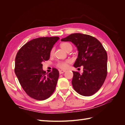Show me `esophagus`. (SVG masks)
Segmentation results:
<instances>
[{
  "label": "esophagus",
  "mask_w": 125,
  "mask_h": 125,
  "mask_svg": "<svg viewBox=\"0 0 125 125\" xmlns=\"http://www.w3.org/2000/svg\"><path fill=\"white\" fill-rule=\"evenodd\" d=\"M65 71H64V70H60L59 71V74H62L63 73H65Z\"/></svg>",
  "instance_id": "obj_1"
}]
</instances>
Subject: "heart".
Returning <instances> with one entry per match:
<instances>
[{
    "instance_id": "1",
    "label": "heart",
    "mask_w": 125,
    "mask_h": 125,
    "mask_svg": "<svg viewBox=\"0 0 125 125\" xmlns=\"http://www.w3.org/2000/svg\"><path fill=\"white\" fill-rule=\"evenodd\" d=\"M60 47L63 50L67 51L70 48L72 49L71 44L68 43H62L60 44ZM54 52V49H52L50 52V54L52 55ZM71 62L70 60H66L65 61H60L57 64V66L61 69H66L68 67V64Z\"/></svg>"
}]
</instances>
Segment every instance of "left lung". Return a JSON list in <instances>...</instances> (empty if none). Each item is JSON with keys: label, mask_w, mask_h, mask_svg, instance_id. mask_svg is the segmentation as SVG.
Returning a JSON list of instances; mask_svg holds the SVG:
<instances>
[{"label": "left lung", "mask_w": 125, "mask_h": 125, "mask_svg": "<svg viewBox=\"0 0 125 125\" xmlns=\"http://www.w3.org/2000/svg\"><path fill=\"white\" fill-rule=\"evenodd\" d=\"M72 42L78 50V57L74 64L77 68L83 66V72L73 71L72 83L74 89L84 96L95 94L106 79L107 55L101 43L90 35L75 33L61 40Z\"/></svg>", "instance_id": "1"}]
</instances>
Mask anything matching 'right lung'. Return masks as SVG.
<instances>
[{
    "instance_id": "add662e5",
    "label": "right lung",
    "mask_w": 125,
    "mask_h": 125,
    "mask_svg": "<svg viewBox=\"0 0 125 125\" xmlns=\"http://www.w3.org/2000/svg\"><path fill=\"white\" fill-rule=\"evenodd\" d=\"M58 37L35 38L21 47L15 60V73L28 95L36 100L50 97L55 90L59 73L56 68L48 74L42 62L49 59Z\"/></svg>"
}]
</instances>
